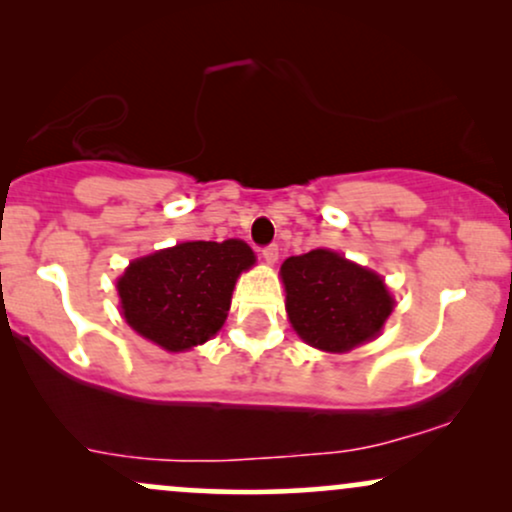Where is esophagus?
I'll list each match as a JSON object with an SVG mask.
<instances>
[{"mask_svg": "<svg viewBox=\"0 0 512 512\" xmlns=\"http://www.w3.org/2000/svg\"><path fill=\"white\" fill-rule=\"evenodd\" d=\"M262 257H264V262L274 264L276 260H279V245H264Z\"/></svg>", "mask_w": 512, "mask_h": 512, "instance_id": "1", "label": "esophagus"}]
</instances>
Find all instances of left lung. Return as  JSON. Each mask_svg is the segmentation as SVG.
<instances>
[{
    "label": "left lung",
    "instance_id": "8db88e82",
    "mask_svg": "<svg viewBox=\"0 0 512 512\" xmlns=\"http://www.w3.org/2000/svg\"><path fill=\"white\" fill-rule=\"evenodd\" d=\"M293 330L322 351H349L383 330L392 296L375 272L332 250H310L281 264Z\"/></svg>",
    "mask_w": 512,
    "mask_h": 512
}]
</instances>
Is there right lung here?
Segmentation results:
<instances>
[{
  "mask_svg": "<svg viewBox=\"0 0 512 512\" xmlns=\"http://www.w3.org/2000/svg\"><path fill=\"white\" fill-rule=\"evenodd\" d=\"M252 264L243 240H195L134 260L117 281L127 325L166 351L204 344L221 330L238 274Z\"/></svg>",
  "mask_w": 512,
  "mask_h": 512,
  "instance_id": "obj_1",
  "label": "right lung"
}]
</instances>
